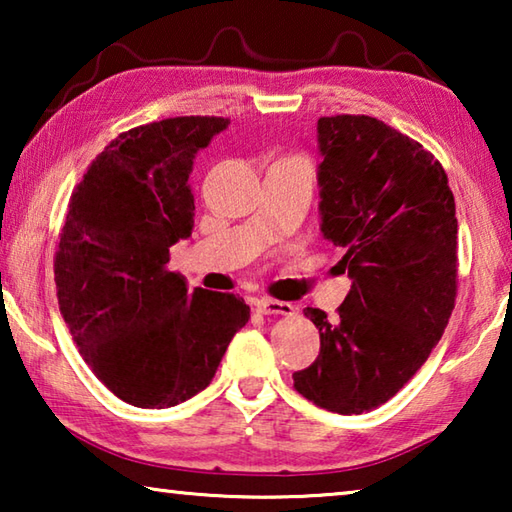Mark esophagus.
I'll list each match as a JSON object with an SVG mask.
<instances>
[{
  "mask_svg": "<svg viewBox=\"0 0 512 512\" xmlns=\"http://www.w3.org/2000/svg\"><path fill=\"white\" fill-rule=\"evenodd\" d=\"M257 311L264 316H293V305L291 302H282V300H273V298H262L257 300Z\"/></svg>",
  "mask_w": 512,
  "mask_h": 512,
  "instance_id": "34e87169",
  "label": "esophagus"
}]
</instances>
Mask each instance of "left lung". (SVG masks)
I'll use <instances>...</instances> for the list:
<instances>
[{
	"instance_id": "8db88e82",
	"label": "left lung",
	"mask_w": 512,
	"mask_h": 512,
	"mask_svg": "<svg viewBox=\"0 0 512 512\" xmlns=\"http://www.w3.org/2000/svg\"><path fill=\"white\" fill-rule=\"evenodd\" d=\"M320 216L352 277L339 318L320 309V354L293 388L320 409L372 411L443 336L456 302L458 221L447 173L420 142L368 115L318 119Z\"/></svg>"
}]
</instances>
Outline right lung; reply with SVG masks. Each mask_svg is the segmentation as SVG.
Returning <instances> with one entry per match:
<instances>
[{
	"instance_id": "add662e5",
	"label": "right lung",
	"mask_w": 512,
	"mask_h": 512,
	"mask_svg": "<svg viewBox=\"0 0 512 512\" xmlns=\"http://www.w3.org/2000/svg\"><path fill=\"white\" fill-rule=\"evenodd\" d=\"M228 124L192 115L119 133L69 198L54 257L60 314L101 384L140 409L201 393L250 318L244 298L189 291L167 268L169 248L192 235L194 155Z\"/></svg>"
}]
</instances>
